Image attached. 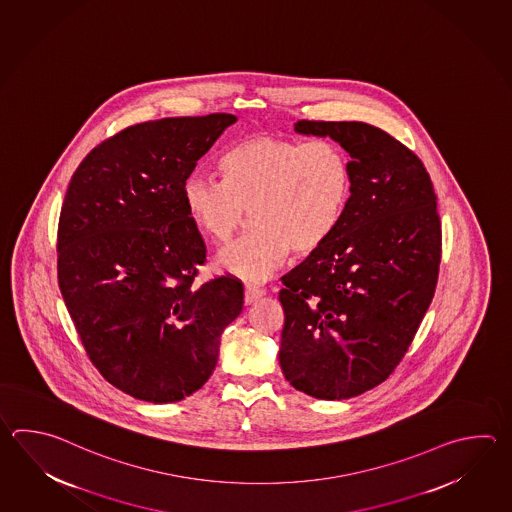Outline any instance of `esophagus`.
I'll return each instance as SVG.
<instances>
[{
    "mask_svg": "<svg viewBox=\"0 0 512 512\" xmlns=\"http://www.w3.org/2000/svg\"><path fill=\"white\" fill-rule=\"evenodd\" d=\"M264 290L262 288H257V286H246V292H244V301L246 304L255 303L257 299H261L262 295H264Z\"/></svg>",
    "mask_w": 512,
    "mask_h": 512,
    "instance_id": "obj_1",
    "label": "esophagus"
}]
</instances>
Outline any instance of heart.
Segmentation results:
<instances>
[{"label": "heart", "instance_id": "obj_1", "mask_svg": "<svg viewBox=\"0 0 512 512\" xmlns=\"http://www.w3.org/2000/svg\"><path fill=\"white\" fill-rule=\"evenodd\" d=\"M220 178L193 173L182 199L189 219L215 244L244 226L248 211L257 230L222 251L219 266L244 281H266L290 250L310 255L339 228L352 193V169L330 140L299 142L255 135L219 160Z\"/></svg>", "mask_w": 512, "mask_h": 512}]
</instances>
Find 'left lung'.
<instances>
[{
    "label": "left lung",
    "mask_w": 512,
    "mask_h": 512,
    "mask_svg": "<svg viewBox=\"0 0 512 512\" xmlns=\"http://www.w3.org/2000/svg\"><path fill=\"white\" fill-rule=\"evenodd\" d=\"M350 155L352 193L334 235L286 273L279 363L317 399H348L383 383L418 332L438 284L441 222L414 151L365 122L299 120Z\"/></svg>",
    "instance_id": "left-lung-1"
}]
</instances>
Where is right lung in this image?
<instances>
[{
    "label": "right lung",
    "instance_id": "right-lung-1",
    "mask_svg": "<svg viewBox=\"0 0 512 512\" xmlns=\"http://www.w3.org/2000/svg\"><path fill=\"white\" fill-rule=\"evenodd\" d=\"M228 113L127 127L82 160L58 224V284L85 352L118 390L175 403L208 381L242 312L230 275L197 286L206 244L182 199Z\"/></svg>",
    "mask_w": 512,
    "mask_h": 512
}]
</instances>
